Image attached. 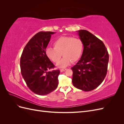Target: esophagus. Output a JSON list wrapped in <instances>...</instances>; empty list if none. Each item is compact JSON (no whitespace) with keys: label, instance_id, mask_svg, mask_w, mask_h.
I'll return each instance as SVG.
<instances>
[{"label":"esophagus","instance_id":"obj_1","mask_svg":"<svg viewBox=\"0 0 124 124\" xmlns=\"http://www.w3.org/2000/svg\"><path fill=\"white\" fill-rule=\"evenodd\" d=\"M66 69H61L60 70H61V72H63V71H65V70H66Z\"/></svg>","mask_w":124,"mask_h":124}]
</instances>
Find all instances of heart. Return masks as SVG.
<instances>
[{"label":"heart","mask_w":124,"mask_h":124,"mask_svg":"<svg viewBox=\"0 0 124 124\" xmlns=\"http://www.w3.org/2000/svg\"><path fill=\"white\" fill-rule=\"evenodd\" d=\"M54 48L47 47L45 53L51 61L57 63L62 56H64L57 66L59 68H65L71 62L78 61L83 54L84 42L79 38L71 36H62L56 39L53 43Z\"/></svg>","instance_id":"b5f03b06"}]
</instances>
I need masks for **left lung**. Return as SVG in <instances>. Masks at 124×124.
<instances>
[{
	"instance_id": "left-lung-1",
	"label": "left lung",
	"mask_w": 124,
	"mask_h": 124,
	"mask_svg": "<svg viewBox=\"0 0 124 124\" xmlns=\"http://www.w3.org/2000/svg\"><path fill=\"white\" fill-rule=\"evenodd\" d=\"M84 42L81 58L71 68L75 87L89 92L99 86L106 77L108 62V52L101 40L86 30L78 31Z\"/></svg>"
}]
</instances>
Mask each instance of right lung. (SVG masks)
Returning a JSON list of instances; mask_svg holds the SVG:
<instances>
[{
	"label": "right lung",
	"instance_id": "right-lung-1",
	"mask_svg": "<svg viewBox=\"0 0 124 124\" xmlns=\"http://www.w3.org/2000/svg\"><path fill=\"white\" fill-rule=\"evenodd\" d=\"M55 32L40 31L26 45L21 55V73L28 88L39 95L48 94L57 87L59 70L52 71L55 66L48 59L45 51L51 35Z\"/></svg>",
	"mask_w": 124,
	"mask_h": 124
}]
</instances>
